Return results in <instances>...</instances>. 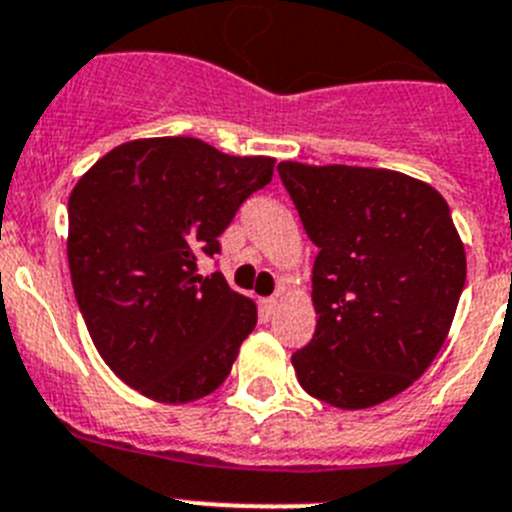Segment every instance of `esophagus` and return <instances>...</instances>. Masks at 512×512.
I'll return each mask as SVG.
<instances>
[{
  "label": "esophagus",
  "instance_id": "34e87169",
  "mask_svg": "<svg viewBox=\"0 0 512 512\" xmlns=\"http://www.w3.org/2000/svg\"><path fill=\"white\" fill-rule=\"evenodd\" d=\"M275 308H278V298H265V301L260 303V311H262V319H273Z\"/></svg>",
  "mask_w": 512,
  "mask_h": 512
}]
</instances>
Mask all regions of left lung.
Returning a JSON list of instances; mask_svg holds the SVG:
<instances>
[{
    "label": "left lung",
    "instance_id": "left-lung-1",
    "mask_svg": "<svg viewBox=\"0 0 512 512\" xmlns=\"http://www.w3.org/2000/svg\"><path fill=\"white\" fill-rule=\"evenodd\" d=\"M278 173L319 247L298 382L342 411L385 403L428 370L457 313L467 255L449 204L388 168L283 160Z\"/></svg>",
    "mask_w": 512,
    "mask_h": 512
}]
</instances>
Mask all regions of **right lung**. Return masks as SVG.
Returning a JSON list of instances; mask_svg holds the SVG:
<instances>
[{
	"instance_id": "add662e5",
	"label": "right lung",
	"mask_w": 512,
	"mask_h": 512,
	"mask_svg": "<svg viewBox=\"0 0 512 512\" xmlns=\"http://www.w3.org/2000/svg\"><path fill=\"white\" fill-rule=\"evenodd\" d=\"M275 158L227 155L196 137H142L109 150L68 196V267L96 352L158 403L214 393L257 324L222 273L219 252L239 204L273 181Z\"/></svg>"
}]
</instances>
